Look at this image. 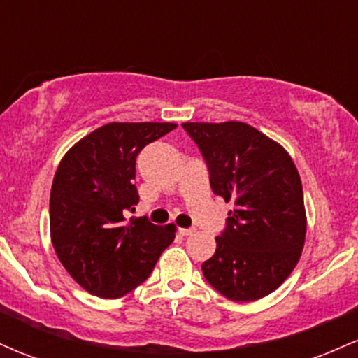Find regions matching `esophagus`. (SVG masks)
<instances>
[{
	"mask_svg": "<svg viewBox=\"0 0 358 358\" xmlns=\"http://www.w3.org/2000/svg\"><path fill=\"white\" fill-rule=\"evenodd\" d=\"M180 236H192L193 232H195V229L190 227V229H178Z\"/></svg>",
	"mask_w": 358,
	"mask_h": 358,
	"instance_id": "esophagus-1",
	"label": "esophagus"
}]
</instances>
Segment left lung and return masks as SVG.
Wrapping results in <instances>:
<instances>
[{"mask_svg": "<svg viewBox=\"0 0 358 358\" xmlns=\"http://www.w3.org/2000/svg\"><path fill=\"white\" fill-rule=\"evenodd\" d=\"M199 146L210 187L234 202L203 276L222 296L254 301L285 282L306 236L303 187L287 151L239 121L183 122Z\"/></svg>", "mask_w": 358, "mask_h": 358, "instance_id": "left-lung-1", "label": "left lung"}]
</instances>
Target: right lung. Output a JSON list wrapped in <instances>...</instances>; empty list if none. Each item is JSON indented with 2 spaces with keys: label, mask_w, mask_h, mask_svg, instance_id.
I'll use <instances>...</instances> for the list:
<instances>
[{
  "label": "right lung",
  "mask_w": 358,
  "mask_h": 358,
  "mask_svg": "<svg viewBox=\"0 0 358 358\" xmlns=\"http://www.w3.org/2000/svg\"><path fill=\"white\" fill-rule=\"evenodd\" d=\"M173 122H109L62 158L50 192L52 244L62 266L90 294L121 298L146 281L175 239V225L126 220L139 195L136 156Z\"/></svg>",
  "instance_id": "1"
}]
</instances>
